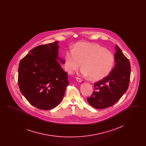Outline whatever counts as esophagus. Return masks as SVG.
Returning a JSON list of instances; mask_svg holds the SVG:
<instances>
[{"label":"esophagus","mask_w":146,"mask_h":146,"mask_svg":"<svg viewBox=\"0 0 146 146\" xmlns=\"http://www.w3.org/2000/svg\"><path fill=\"white\" fill-rule=\"evenodd\" d=\"M76 80H77L78 82H81L82 81V79H80V78H78V77L76 78Z\"/></svg>","instance_id":"esophagus-1"}]
</instances>
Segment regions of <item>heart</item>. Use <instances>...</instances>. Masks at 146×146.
Segmentation results:
<instances>
[{"label":"heart","instance_id":"b5f03b06","mask_svg":"<svg viewBox=\"0 0 146 146\" xmlns=\"http://www.w3.org/2000/svg\"><path fill=\"white\" fill-rule=\"evenodd\" d=\"M114 56L110 51L97 44L79 42L73 51H66L64 63L66 70L73 73L82 66V74L92 80L107 76L114 65Z\"/></svg>","mask_w":146,"mask_h":146}]
</instances>
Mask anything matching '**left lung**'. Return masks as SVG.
Returning <instances> with one entry per match:
<instances>
[{"label":"left lung","mask_w":146,"mask_h":146,"mask_svg":"<svg viewBox=\"0 0 146 146\" xmlns=\"http://www.w3.org/2000/svg\"><path fill=\"white\" fill-rule=\"evenodd\" d=\"M115 66L108 76L94 83V91L87 98L94 108L104 109L111 107L127 91L130 79L131 67L129 59L116 45Z\"/></svg>","instance_id":"8db88e82"}]
</instances>
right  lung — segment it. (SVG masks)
I'll return each mask as SVG.
<instances>
[{
	"mask_svg": "<svg viewBox=\"0 0 146 146\" xmlns=\"http://www.w3.org/2000/svg\"><path fill=\"white\" fill-rule=\"evenodd\" d=\"M58 42L36 46L22 58L18 70L21 93L35 107L49 110L61 101L69 84L58 58Z\"/></svg>",
	"mask_w": 146,
	"mask_h": 146,
	"instance_id": "add662e5",
	"label": "right lung"
}]
</instances>
